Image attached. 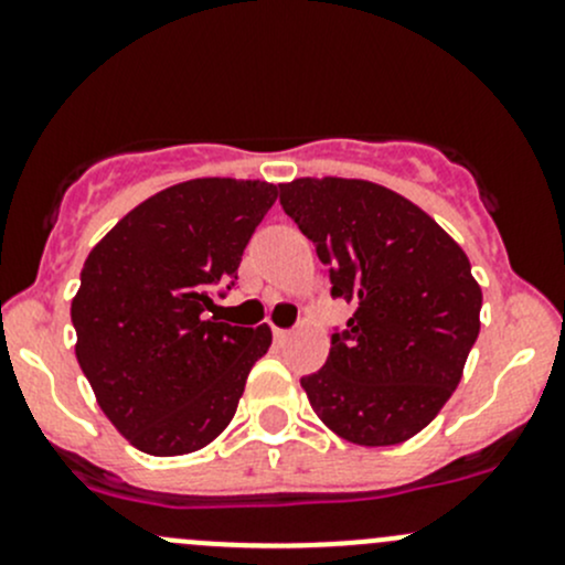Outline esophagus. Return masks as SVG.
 I'll return each mask as SVG.
<instances>
[{
	"label": "esophagus",
	"mask_w": 565,
	"mask_h": 565,
	"mask_svg": "<svg viewBox=\"0 0 565 565\" xmlns=\"http://www.w3.org/2000/svg\"><path fill=\"white\" fill-rule=\"evenodd\" d=\"M273 335H276V341H287L292 333H289V330H284V328H273Z\"/></svg>",
	"instance_id": "obj_1"
}]
</instances>
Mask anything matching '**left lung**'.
I'll use <instances>...</instances> for the list:
<instances>
[{"label": "left lung", "mask_w": 565, "mask_h": 565, "mask_svg": "<svg viewBox=\"0 0 565 565\" xmlns=\"http://www.w3.org/2000/svg\"><path fill=\"white\" fill-rule=\"evenodd\" d=\"M281 207L352 306L319 372L300 380L328 429L396 446L435 420L481 330L470 259L435 218L391 188L344 177L284 182Z\"/></svg>", "instance_id": "1"}]
</instances>
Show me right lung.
Segmentation results:
<instances>
[{"label": "right lung", "instance_id": "obj_1", "mask_svg": "<svg viewBox=\"0 0 565 565\" xmlns=\"http://www.w3.org/2000/svg\"><path fill=\"white\" fill-rule=\"evenodd\" d=\"M278 196L273 182L202 177L130 210L89 250L71 303L76 358L119 435L152 457L213 443L235 418L267 324L207 317L235 287L250 235Z\"/></svg>", "mask_w": 565, "mask_h": 565}]
</instances>
